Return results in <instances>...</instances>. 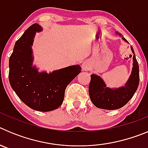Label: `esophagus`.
I'll return each mask as SVG.
<instances>
[{
	"label": "esophagus",
	"instance_id": "esophagus-1",
	"mask_svg": "<svg viewBox=\"0 0 148 148\" xmlns=\"http://www.w3.org/2000/svg\"><path fill=\"white\" fill-rule=\"evenodd\" d=\"M90 64H89L88 62H87V61H85V62H84L83 64H82V69H83V70L87 71V70H90Z\"/></svg>",
	"mask_w": 148,
	"mask_h": 148
}]
</instances>
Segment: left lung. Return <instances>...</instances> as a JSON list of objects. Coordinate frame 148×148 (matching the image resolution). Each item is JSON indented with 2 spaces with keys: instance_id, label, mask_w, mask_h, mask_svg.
<instances>
[{
  "instance_id": "1",
  "label": "left lung",
  "mask_w": 148,
  "mask_h": 148,
  "mask_svg": "<svg viewBox=\"0 0 148 148\" xmlns=\"http://www.w3.org/2000/svg\"><path fill=\"white\" fill-rule=\"evenodd\" d=\"M116 34L121 36L119 32H116ZM122 39L128 43L125 38H122ZM130 48L133 53V68L131 75L124 87L110 88L107 87L100 76L95 74L90 75L91 80L89 86V95L90 100L96 108L104 110L119 109L131 99L136 91L139 84V68L134 50L132 47Z\"/></svg>"
}]
</instances>
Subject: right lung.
I'll list each match as a JSON object with an SVG mask.
<instances>
[{
    "instance_id": "1",
    "label": "right lung",
    "mask_w": 148,
    "mask_h": 148,
    "mask_svg": "<svg viewBox=\"0 0 148 148\" xmlns=\"http://www.w3.org/2000/svg\"><path fill=\"white\" fill-rule=\"evenodd\" d=\"M42 27L34 23L16 41L9 61V80L19 99L29 108L47 112L62 104L66 87L81 73L79 65H73L52 73L38 72L32 65V46L36 32Z\"/></svg>"
}]
</instances>
